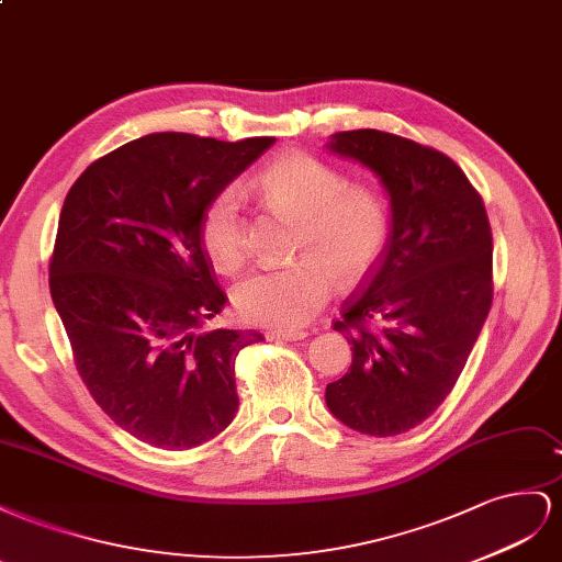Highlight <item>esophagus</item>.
Here are the masks:
<instances>
[{
    "instance_id": "esophagus-1",
    "label": "esophagus",
    "mask_w": 562,
    "mask_h": 562,
    "mask_svg": "<svg viewBox=\"0 0 562 562\" xmlns=\"http://www.w3.org/2000/svg\"><path fill=\"white\" fill-rule=\"evenodd\" d=\"M308 331H268V339H278V341H301L306 339Z\"/></svg>"
}]
</instances>
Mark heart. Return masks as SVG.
<instances>
[{
	"label": "heart",
	"instance_id": "b5f03b06",
	"mask_svg": "<svg viewBox=\"0 0 562 562\" xmlns=\"http://www.w3.org/2000/svg\"><path fill=\"white\" fill-rule=\"evenodd\" d=\"M261 195L299 218L296 261L251 272L233 301L247 323L292 331L325 308L334 282L344 290L370 278L391 239V204L374 186H348L346 173L311 153L290 150L256 179ZM200 243L218 272H237L249 259V231L235 188L221 190L200 221Z\"/></svg>",
	"mask_w": 562,
	"mask_h": 562
}]
</instances>
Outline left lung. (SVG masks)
<instances>
[{
	"instance_id": "obj_1",
	"label": "left lung",
	"mask_w": 562,
	"mask_h": 562,
	"mask_svg": "<svg viewBox=\"0 0 562 562\" xmlns=\"http://www.w3.org/2000/svg\"><path fill=\"white\" fill-rule=\"evenodd\" d=\"M391 195L386 256L344 303L348 372L327 383L329 412L364 436L424 424L452 393L492 306V228L483 198L445 153L379 130L336 134Z\"/></svg>"
}]
</instances>
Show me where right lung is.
<instances>
[{"instance_id":"obj_1","label":"right lung","mask_w":562,"mask_h":562,"mask_svg":"<svg viewBox=\"0 0 562 562\" xmlns=\"http://www.w3.org/2000/svg\"><path fill=\"white\" fill-rule=\"evenodd\" d=\"M272 140L140 136L91 162L63 202L49 290L77 374L112 422L159 450L212 440L237 412L235 360L263 336L195 334L228 299L200 221Z\"/></svg>"}]
</instances>
